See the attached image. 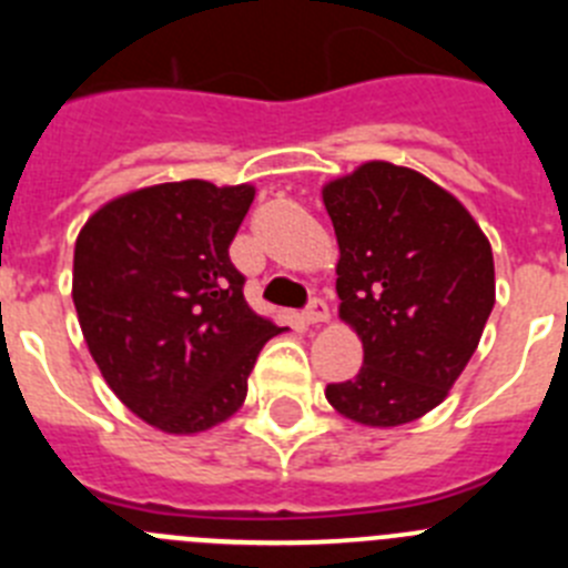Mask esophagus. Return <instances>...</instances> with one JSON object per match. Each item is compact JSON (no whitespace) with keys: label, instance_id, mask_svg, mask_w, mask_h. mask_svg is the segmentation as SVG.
I'll list each match as a JSON object with an SVG mask.
<instances>
[{"label":"esophagus","instance_id":"34e87169","mask_svg":"<svg viewBox=\"0 0 568 568\" xmlns=\"http://www.w3.org/2000/svg\"><path fill=\"white\" fill-rule=\"evenodd\" d=\"M304 321H307V324H324V321H329L327 301H321V298L310 301L307 310H304Z\"/></svg>","mask_w":568,"mask_h":568}]
</instances>
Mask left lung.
<instances>
[{"label": "left lung", "mask_w": 568, "mask_h": 568, "mask_svg": "<svg viewBox=\"0 0 568 568\" xmlns=\"http://www.w3.org/2000/svg\"><path fill=\"white\" fill-rule=\"evenodd\" d=\"M338 239V315L364 344L353 381L327 386L364 426L409 424L449 395L495 307L489 239L418 170L366 162L321 190Z\"/></svg>", "instance_id": "obj_1"}]
</instances>
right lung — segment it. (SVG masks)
<instances>
[{"label":"right lung","instance_id":"1","mask_svg":"<svg viewBox=\"0 0 568 568\" xmlns=\"http://www.w3.org/2000/svg\"><path fill=\"white\" fill-rule=\"evenodd\" d=\"M253 195V184H153L99 207L77 239L73 304L90 355L115 398L168 435L239 413L261 346L281 333L247 307L230 261Z\"/></svg>","mask_w":568,"mask_h":568}]
</instances>
